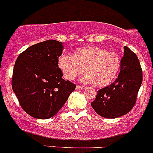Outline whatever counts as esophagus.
<instances>
[{
  "instance_id": "esophagus-1",
  "label": "esophagus",
  "mask_w": 153,
  "mask_h": 153,
  "mask_svg": "<svg viewBox=\"0 0 153 153\" xmlns=\"http://www.w3.org/2000/svg\"><path fill=\"white\" fill-rule=\"evenodd\" d=\"M85 87L84 86H80V85H76V89L77 90H83L85 89Z\"/></svg>"
}]
</instances>
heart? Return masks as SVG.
<instances>
[{
	"label": "heart",
	"instance_id": "obj_1",
	"mask_svg": "<svg viewBox=\"0 0 153 153\" xmlns=\"http://www.w3.org/2000/svg\"><path fill=\"white\" fill-rule=\"evenodd\" d=\"M58 64L68 80H73L85 71V82H93L97 87H105L116 78L121 62L116 52L91 46L77 49L74 56L62 54Z\"/></svg>",
	"mask_w": 153,
	"mask_h": 153
}]
</instances>
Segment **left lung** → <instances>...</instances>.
Wrapping results in <instances>:
<instances>
[{"label":"left lung","mask_w":153,"mask_h":153,"mask_svg":"<svg viewBox=\"0 0 153 153\" xmlns=\"http://www.w3.org/2000/svg\"><path fill=\"white\" fill-rule=\"evenodd\" d=\"M121 69L114 82L98 90L91 105L101 116L115 119L133 108L142 81L143 72L139 59L128 46H124Z\"/></svg>","instance_id":"8db88e82"}]
</instances>
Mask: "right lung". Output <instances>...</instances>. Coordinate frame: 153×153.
<instances>
[{
	"mask_svg": "<svg viewBox=\"0 0 153 153\" xmlns=\"http://www.w3.org/2000/svg\"><path fill=\"white\" fill-rule=\"evenodd\" d=\"M62 42L49 40L19 54L14 65L12 87L22 108L36 119L52 117L61 110L76 85L62 79L58 60Z\"/></svg>",
	"mask_w": 153,
	"mask_h": 153,
	"instance_id": "right-lung-1",
	"label": "right lung"
}]
</instances>
